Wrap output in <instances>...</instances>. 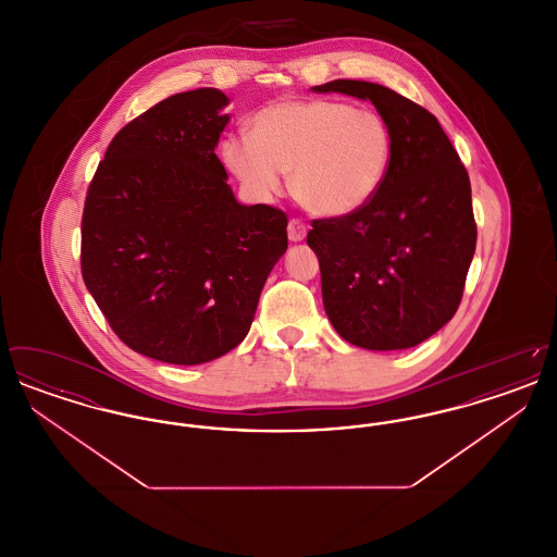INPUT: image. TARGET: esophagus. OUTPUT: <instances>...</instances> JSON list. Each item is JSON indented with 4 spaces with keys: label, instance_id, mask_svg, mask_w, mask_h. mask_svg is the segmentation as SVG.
Returning a JSON list of instances; mask_svg holds the SVG:
<instances>
[{
    "label": "esophagus",
    "instance_id": "obj_1",
    "mask_svg": "<svg viewBox=\"0 0 557 557\" xmlns=\"http://www.w3.org/2000/svg\"><path fill=\"white\" fill-rule=\"evenodd\" d=\"M307 236V225L300 219H290L288 223V238L290 242H302Z\"/></svg>",
    "mask_w": 557,
    "mask_h": 557
}]
</instances>
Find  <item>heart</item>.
Returning <instances> with one entry per match:
<instances>
[{
  "instance_id": "1",
  "label": "heart",
  "mask_w": 557,
  "mask_h": 557,
  "mask_svg": "<svg viewBox=\"0 0 557 557\" xmlns=\"http://www.w3.org/2000/svg\"><path fill=\"white\" fill-rule=\"evenodd\" d=\"M393 154L384 119L336 100L277 102L259 110L248 135L223 141V160L252 194L280 191L290 173L296 200L321 216L359 211L380 189Z\"/></svg>"
}]
</instances>
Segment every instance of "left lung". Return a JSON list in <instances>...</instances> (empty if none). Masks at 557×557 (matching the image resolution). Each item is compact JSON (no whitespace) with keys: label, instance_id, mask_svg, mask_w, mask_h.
Instances as JSON below:
<instances>
[{"label":"left lung","instance_id":"8db88e82","mask_svg":"<svg viewBox=\"0 0 557 557\" xmlns=\"http://www.w3.org/2000/svg\"><path fill=\"white\" fill-rule=\"evenodd\" d=\"M313 91L370 100L393 137L386 177L370 202L313 219L307 234L325 313L350 345H420L455 315L476 250L468 171L436 116L397 91L350 79Z\"/></svg>","mask_w":557,"mask_h":557}]
</instances>
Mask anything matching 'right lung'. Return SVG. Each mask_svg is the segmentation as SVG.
<instances>
[{
	"label": "right lung",
	"mask_w": 557,
	"mask_h": 557,
	"mask_svg": "<svg viewBox=\"0 0 557 557\" xmlns=\"http://www.w3.org/2000/svg\"><path fill=\"white\" fill-rule=\"evenodd\" d=\"M227 96L175 94L108 146L81 219V273L112 332L173 366L212 361L246 338L288 216L239 205L214 148Z\"/></svg>",
	"instance_id": "1"
}]
</instances>
